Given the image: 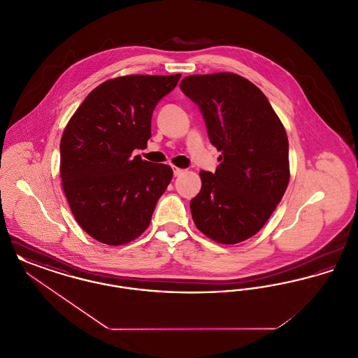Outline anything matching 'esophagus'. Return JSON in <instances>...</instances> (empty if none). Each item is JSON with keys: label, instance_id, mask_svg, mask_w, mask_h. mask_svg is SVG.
<instances>
[{"label": "esophagus", "instance_id": "34e87169", "mask_svg": "<svg viewBox=\"0 0 358 358\" xmlns=\"http://www.w3.org/2000/svg\"><path fill=\"white\" fill-rule=\"evenodd\" d=\"M184 171H185L184 169H180V168H177V166H173V173H174V176H176V177L181 176Z\"/></svg>", "mask_w": 358, "mask_h": 358}]
</instances>
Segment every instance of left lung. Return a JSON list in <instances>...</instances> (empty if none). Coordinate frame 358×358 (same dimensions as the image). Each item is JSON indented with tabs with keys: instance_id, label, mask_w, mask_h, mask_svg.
Returning <instances> with one entry per match:
<instances>
[{
	"instance_id": "8db88e82",
	"label": "left lung",
	"mask_w": 358,
	"mask_h": 358,
	"mask_svg": "<svg viewBox=\"0 0 358 358\" xmlns=\"http://www.w3.org/2000/svg\"><path fill=\"white\" fill-rule=\"evenodd\" d=\"M180 88L204 117L210 143L222 152L215 173L200 171L192 217L206 238L236 244L256 235L289 181V139L266 95L232 73L190 75Z\"/></svg>"
}]
</instances>
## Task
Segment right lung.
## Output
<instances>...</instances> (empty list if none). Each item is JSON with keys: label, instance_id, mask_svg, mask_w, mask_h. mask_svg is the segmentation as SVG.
Masks as SVG:
<instances>
[{"label": "right lung", "instance_id": "add662e5", "mask_svg": "<svg viewBox=\"0 0 358 358\" xmlns=\"http://www.w3.org/2000/svg\"><path fill=\"white\" fill-rule=\"evenodd\" d=\"M181 75H127L94 88L69 120L60 141V177L75 220L91 238L122 245L149 227L173 177L134 149L152 136L157 103Z\"/></svg>", "mask_w": 358, "mask_h": 358}]
</instances>
